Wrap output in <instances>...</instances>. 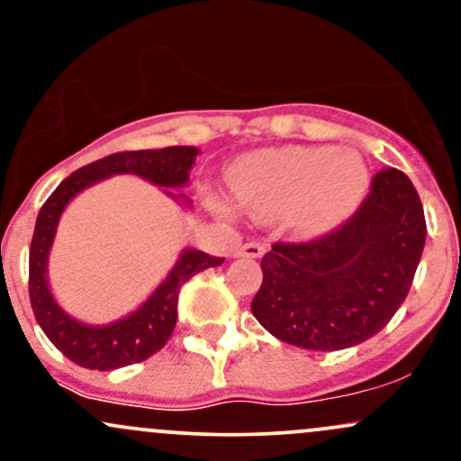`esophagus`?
<instances>
[{
  "instance_id": "esophagus-1",
  "label": "esophagus",
  "mask_w": 461,
  "mask_h": 461,
  "mask_svg": "<svg viewBox=\"0 0 461 461\" xmlns=\"http://www.w3.org/2000/svg\"><path fill=\"white\" fill-rule=\"evenodd\" d=\"M264 253H267V247H264L262 242L251 240V242H245L240 249H236L234 256L236 258H262Z\"/></svg>"
}]
</instances>
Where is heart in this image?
<instances>
[{"instance_id": "1", "label": "heart", "mask_w": 461, "mask_h": 461, "mask_svg": "<svg viewBox=\"0 0 461 461\" xmlns=\"http://www.w3.org/2000/svg\"><path fill=\"white\" fill-rule=\"evenodd\" d=\"M368 186L364 164L333 147H285L242 158L230 171L236 203L256 219L290 212L299 230L321 231L345 221ZM216 212L230 208L216 194L208 197Z\"/></svg>"}]
</instances>
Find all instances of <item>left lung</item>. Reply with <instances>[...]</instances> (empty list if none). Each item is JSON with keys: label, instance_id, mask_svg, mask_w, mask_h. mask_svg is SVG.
Wrapping results in <instances>:
<instances>
[{"label": "left lung", "instance_id": "obj_1", "mask_svg": "<svg viewBox=\"0 0 461 461\" xmlns=\"http://www.w3.org/2000/svg\"><path fill=\"white\" fill-rule=\"evenodd\" d=\"M414 184L399 168L373 177L345 225L310 242H275L251 312L267 331L312 351L356 347L403 305L425 247Z\"/></svg>", "mask_w": 461, "mask_h": 461}]
</instances>
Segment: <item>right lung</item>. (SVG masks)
<instances>
[{"label":"right lung","instance_id":"obj_1","mask_svg":"<svg viewBox=\"0 0 461 461\" xmlns=\"http://www.w3.org/2000/svg\"><path fill=\"white\" fill-rule=\"evenodd\" d=\"M197 147H164V149L121 151L77 168L50 194L36 219L34 236L30 245V303L41 330L51 345L71 362L91 370H114L151 357L167 345L176 330L177 297L182 285L193 275L223 264L225 258H214L197 249H184L176 267L168 271L162 284L147 297L140 308L108 325H88L73 319L58 305L47 282V262L54 245L58 221L76 194L84 188L113 176H139L153 186L167 188L164 193L179 203L190 199L176 190L184 188L190 179Z\"/></svg>","mask_w":461,"mask_h":461}]
</instances>
